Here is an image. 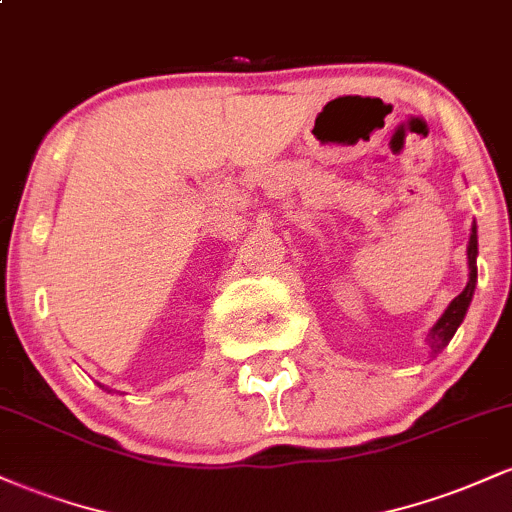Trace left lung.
Wrapping results in <instances>:
<instances>
[{"label": "left lung", "mask_w": 512, "mask_h": 512, "mask_svg": "<svg viewBox=\"0 0 512 512\" xmlns=\"http://www.w3.org/2000/svg\"><path fill=\"white\" fill-rule=\"evenodd\" d=\"M477 255H479L477 223H474L472 233H469V245H467L469 281H467V286H464V291L460 293V296L452 298V303L448 305V310H445V313L440 315V320L431 327V332H428L426 344H428V349H431V356L440 354V351H443L445 346H448L450 339L455 337L457 327L462 325L464 315H467V308H469V303H472L474 289H477Z\"/></svg>", "instance_id": "8db88e82"}]
</instances>
